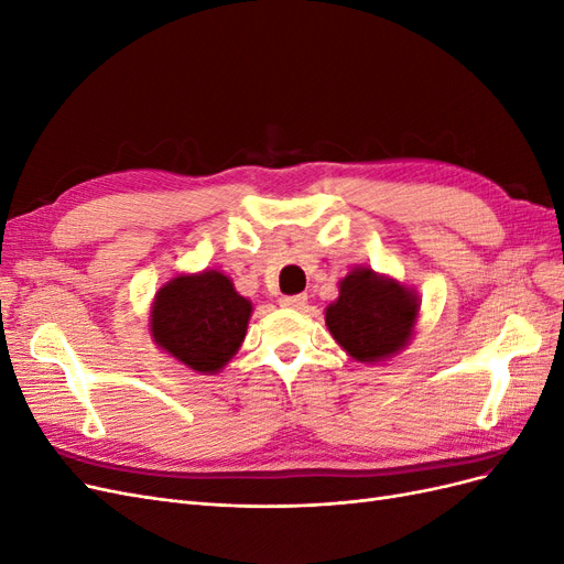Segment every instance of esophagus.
Returning a JSON list of instances; mask_svg holds the SVG:
<instances>
[{"label": "esophagus", "mask_w": 564, "mask_h": 564, "mask_svg": "<svg viewBox=\"0 0 564 564\" xmlns=\"http://www.w3.org/2000/svg\"><path fill=\"white\" fill-rule=\"evenodd\" d=\"M282 308H292V311H303L308 305V296L305 294H296V296H282L280 299Z\"/></svg>", "instance_id": "esophagus-1"}]
</instances>
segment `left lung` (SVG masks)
Returning <instances> with one entry per match:
<instances>
[{
	"instance_id": "8db88e82",
	"label": "left lung",
	"mask_w": 564,
	"mask_h": 564,
	"mask_svg": "<svg viewBox=\"0 0 564 564\" xmlns=\"http://www.w3.org/2000/svg\"><path fill=\"white\" fill-rule=\"evenodd\" d=\"M419 299L398 280L371 268H355L338 284V299L327 305L324 322L357 362H381L398 355L414 334Z\"/></svg>"
}]
</instances>
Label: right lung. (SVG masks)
Returning a JSON list of instances; mask_svg holds the SVG:
<instances>
[{
	"instance_id": "add662e5",
	"label": "right lung",
	"mask_w": 564,
	"mask_h": 564,
	"mask_svg": "<svg viewBox=\"0 0 564 564\" xmlns=\"http://www.w3.org/2000/svg\"><path fill=\"white\" fill-rule=\"evenodd\" d=\"M251 303L220 270L169 280L152 301L150 334L187 369L216 373L240 350Z\"/></svg>"
}]
</instances>
